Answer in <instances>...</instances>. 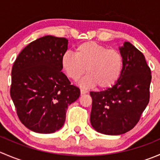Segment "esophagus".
Returning a JSON list of instances; mask_svg holds the SVG:
<instances>
[{
	"instance_id": "34e87169",
	"label": "esophagus",
	"mask_w": 160,
	"mask_h": 160,
	"mask_svg": "<svg viewBox=\"0 0 160 160\" xmlns=\"http://www.w3.org/2000/svg\"><path fill=\"white\" fill-rule=\"evenodd\" d=\"M88 93V91H87L86 90H83V89H80V93L81 94H85V93Z\"/></svg>"
}]
</instances>
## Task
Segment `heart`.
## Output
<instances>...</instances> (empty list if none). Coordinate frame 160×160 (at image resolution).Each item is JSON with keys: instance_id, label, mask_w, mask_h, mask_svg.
<instances>
[{"instance_id": "obj_1", "label": "heart", "mask_w": 160, "mask_h": 160, "mask_svg": "<svg viewBox=\"0 0 160 160\" xmlns=\"http://www.w3.org/2000/svg\"><path fill=\"white\" fill-rule=\"evenodd\" d=\"M67 77L77 81L85 72L88 75L80 85L90 88L98 85L105 89L115 84L122 75L124 59L121 52L95 42H84L75 48V53L66 52L61 59Z\"/></svg>"}]
</instances>
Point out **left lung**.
Listing matches in <instances>:
<instances>
[{
    "label": "left lung",
    "mask_w": 160,
    "mask_h": 160,
    "mask_svg": "<svg viewBox=\"0 0 160 160\" xmlns=\"http://www.w3.org/2000/svg\"><path fill=\"white\" fill-rule=\"evenodd\" d=\"M120 52L123 70L115 84L102 91L90 92V123L105 135H122L132 129L149 101L152 76L144 55L128 42Z\"/></svg>",
    "instance_id": "8db88e82"
}]
</instances>
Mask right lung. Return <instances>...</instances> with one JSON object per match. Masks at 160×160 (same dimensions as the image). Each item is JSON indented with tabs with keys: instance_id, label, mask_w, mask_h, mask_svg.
I'll use <instances>...</instances> for the list:
<instances>
[{
	"instance_id": "add662e5",
	"label": "right lung",
	"mask_w": 160,
	"mask_h": 160,
	"mask_svg": "<svg viewBox=\"0 0 160 160\" xmlns=\"http://www.w3.org/2000/svg\"><path fill=\"white\" fill-rule=\"evenodd\" d=\"M68 40L46 35L29 43L11 70V98L19 120L38 133H53L63 125L70 104L80 97L61 72Z\"/></svg>"
}]
</instances>
